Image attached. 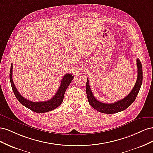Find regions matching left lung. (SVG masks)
I'll list each match as a JSON object with an SVG mask.
<instances>
[{
    "label": "left lung",
    "instance_id": "8db88e82",
    "mask_svg": "<svg viewBox=\"0 0 153 153\" xmlns=\"http://www.w3.org/2000/svg\"><path fill=\"white\" fill-rule=\"evenodd\" d=\"M137 65L138 68V76L135 83V85L133 88V89L128 96L124 98L117 101L116 102L112 103H101L98 100H97L92 94L90 88L89 80H87L85 85V89L87 92V100L89 101V104L92 107H93L98 112L105 114H115L126 109L128 106H130L135 100L138 92L140 91V87L142 83V66L140 61L138 59H137Z\"/></svg>",
    "mask_w": 153,
    "mask_h": 153
}]
</instances>
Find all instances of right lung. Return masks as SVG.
I'll use <instances>...</instances> for the list:
<instances>
[{"label": "right lung", "mask_w": 153, "mask_h": 153, "mask_svg": "<svg viewBox=\"0 0 153 153\" xmlns=\"http://www.w3.org/2000/svg\"><path fill=\"white\" fill-rule=\"evenodd\" d=\"M12 74L13 64H11V65L10 79L14 94H15L16 98L22 105L25 106L27 108H29L36 113H45L50 112V111H52L55 109L57 108L59 106L61 105L62 103L64 93H65L66 90L67 89L68 87L70 84V83L73 79V76L71 74H66L62 78L61 85H60L57 92L52 99L46 101L34 102V101H31L29 100H27L26 98H24L22 96H21V94L19 93V92L16 89L15 84H14L12 78Z\"/></svg>", "instance_id": "add662e5"}]
</instances>
